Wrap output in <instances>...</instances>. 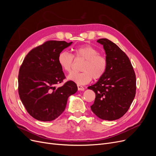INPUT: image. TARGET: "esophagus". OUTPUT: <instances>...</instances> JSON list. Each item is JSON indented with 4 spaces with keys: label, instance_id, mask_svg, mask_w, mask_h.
Returning <instances> with one entry per match:
<instances>
[{
    "label": "esophagus",
    "instance_id": "1",
    "mask_svg": "<svg viewBox=\"0 0 156 156\" xmlns=\"http://www.w3.org/2000/svg\"><path fill=\"white\" fill-rule=\"evenodd\" d=\"M77 88H78V90L79 91H84V88L83 87H82L80 84H77Z\"/></svg>",
    "mask_w": 156,
    "mask_h": 156
}]
</instances>
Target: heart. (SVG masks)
<instances>
[{
  "label": "heart",
  "mask_w": 156,
  "mask_h": 156,
  "mask_svg": "<svg viewBox=\"0 0 156 156\" xmlns=\"http://www.w3.org/2000/svg\"><path fill=\"white\" fill-rule=\"evenodd\" d=\"M74 56L77 58L84 60L81 67L82 72L71 73L68 79L78 84H85L94 79H100L105 74L107 60L100 51L93 46L85 45L73 49ZM73 56L68 51L60 52L58 56V64L64 71L69 72L72 68Z\"/></svg>",
  "instance_id": "obj_1"
}]
</instances>
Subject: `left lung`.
<instances>
[{"label": "left lung", "mask_w": 156, "mask_h": 156, "mask_svg": "<svg viewBox=\"0 0 156 156\" xmlns=\"http://www.w3.org/2000/svg\"><path fill=\"white\" fill-rule=\"evenodd\" d=\"M103 46L107 60L105 74L88 87L96 94L92 111L98 118L115 120L123 116L133 102L136 92V77L124 52L111 40L97 41Z\"/></svg>", "instance_id": "obj_1"}]
</instances>
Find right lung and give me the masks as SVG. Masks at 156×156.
I'll list each match as a JSON object with an SVG mask.
<instances>
[{
  "label": "right lung",
  "mask_w": 156,
  "mask_h": 156,
  "mask_svg": "<svg viewBox=\"0 0 156 156\" xmlns=\"http://www.w3.org/2000/svg\"><path fill=\"white\" fill-rule=\"evenodd\" d=\"M72 42L48 41L31 50L21 66L18 90L27 112L40 121H52L65 110L68 98L77 91V84L69 81L56 87L65 79L58 62L60 52Z\"/></svg>",
  "instance_id": "obj_1"
}]
</instances>
